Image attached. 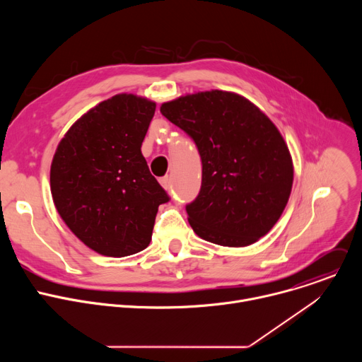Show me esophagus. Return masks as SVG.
<instances>
[{"mask_svg": "<svg viewBox=\"0 0 362 362\" xmlns=\"http://www.w3.org/2000/svg\"><path fill=\"white\" fill-rule=\"evenodd\" d=\"M160 185H162V187L165 189V190H169L172 186H170V179H169V176H165V177H162L160 180Z\"/></svg>", "mask_w": 362, "mask_h": 362, "instance_id": "esophagus-1", "label": "esophagus"}]
</instances>
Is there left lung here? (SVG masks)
I'll list each match as a JSON object with an SVG mask.
<instances>
[{
    "mask_svg": "<svg viewBox=\"0 0 362 362\" xmlns=\"http://www.w3.org/2000/svg\"><path fill=\"white\" fill-rule=\"evenodd\" d=\"M160 113L194 140L202 159V187L186 206L193 232L229 247L265 236L293 183L292 156L271 119L223 90L180 95L163 103Z\"/></svg>",
    "mask_w": 362,
    "mask_h": 362,
    "instance_id": "obj_1",
    "label": "left lung"
}]
</instances>
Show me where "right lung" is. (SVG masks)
Returning <instances> with one entry per match:
<instances>
[{
  "instance_id": "right-lung-1",
  "label": "right lung",
  "mask_w": 362,
  "mask_h": 362,
  "mask_svg": "<svg viewBox=\"0 0 362 362\" xmlns=\"http://www.w3.org/2000/svg\"><path fill=\"white\" fill-rule=\"evenodd\" d=\"M156 103L116 94L84 113L60 140L51 196L69 229L94 252L123 257L146 249L159 204L169 202L141 154Z\"/></svg>"
}]
</instances>
